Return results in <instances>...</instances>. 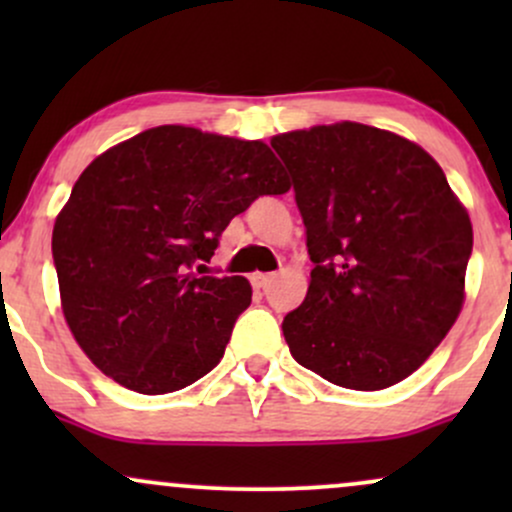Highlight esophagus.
Listing matches in <instances>:
<instances>
[{"instance_id":"34e87169","label":"esophagus","mask_w":512,"mask_h":512,"mask_svg":"<svg viewBox=\"0 0 512 512\" xmlns=\"http://www.w3.org/2000/svg\"><path fill=\"white\" fill-rule=\"evenodd\" d=\"M272 281H274V274H255V276H252V284H255V289H267Z\"/></svg>"}]
</instances>
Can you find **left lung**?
<instances>
[{
  "label": "left lung",
  "mask_w": 512,
  "mask_h": 512,
  "mask_svg": "<svg viewBox=\"0 0 512 512\" xmlns=\"http://www.w3.org/2000/svg\"><path fill=\"white\" fill-rule=\"evenodd\" d=\"M305 223L310 286L281 322L291 356L349 390L409 378L455 325L472 221L443 168L385 129L279 134Z\"/></svg>",
  "instance_id": "1"
}]
</instances>
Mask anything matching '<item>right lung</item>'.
<instances>
[{"instance_id":"add662e5","label":"right lung","mask_w":512,"mask_h":512,"mask_svg":"<svg viewBox=\"0 0 512 512\" xmlns=\"http://www.w3.org/2000/svg\"><path fill=\"white\" fill-rule=\"evenodd\" d=\"M291 182L267 144L163 125L76 180L52 231L64 320L93 366L166 395L223 358L252 301L245 276H204L233 216Z\"/></svg>"}]
</instances>
